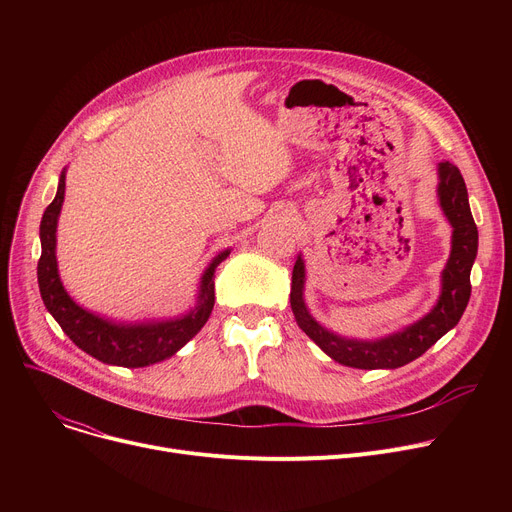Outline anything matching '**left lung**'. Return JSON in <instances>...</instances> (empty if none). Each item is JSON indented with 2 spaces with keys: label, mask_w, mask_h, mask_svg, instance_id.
I'll return each mask as SVG.
<instances>
[{
  "label": "left lung",
  "mask_w": 512,
  "mask_h": 512,
  "mask_svg": "<svg viewBox=\"0 0 512 512\" xmlns=\"http://www.w3.org/2000/svg\"><path fill=\"white\" fill-rule=\"evenodd\" d=\"M440 205L452 224V253L442 274L438 305L417 324L375 342L346 340L321 328L309 315L303 301L305 265L299 257L292 270L290 307L299 328L334 361L357 369H396L421 357L448 330H452L467 309L471 297V267L477 255V226L473 222L467 186L461 170L450 161L440 164Z\"/></svg>",
  "instance_id": "8db88e82"
}]
</instances>
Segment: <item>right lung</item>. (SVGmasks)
Returning a JSON list of instances; mask_svg holds the SVG:
<instances>
[{
  "label": "right lung",
  "instance_id": "right-lung-1",
  "mask_svg": "<svg viewBox=\"0 0 512 512\" xmlns=\"http://www.w3.org/2000/svg\"><path fill=\"white\" fill-rule=\"evenodd\" d=\"M66 176L62 172L56 199H53L41 220V257L37 263V278L41 299L47 311L58 321L64 334L91 357L107 365L120 367H147L157 361L172 357L178 348L191 340L211 315L215 292H213V274L226 257L228 251L220 253L211 261L201 280L199 305L184 317L172 321H157V324L141 326H116L105 321L83 307H78L62 286L56 263V226L58 215L64 201Z\"/></svg>",
  "mask_w": 512,
  "mask_h": 512
}]
</instances>
